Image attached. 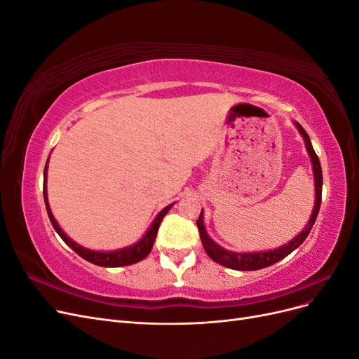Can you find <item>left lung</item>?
Masks as SVG:
<instances>
[{"label":"left lung","mask_w":359,"mask_h":359,"mask_svg":"<svg viewBox=\"0 0 359 359\" xmlns=\"http://www.w3.org/2000/svg\"><path fill=\"white\" fill-rule=\"evenodd\" d=\"M299 133L302 135L304 140H306V148L309 151V154L311 157V163H313V172H314V184H316V201H314V210L313 214L310 217V222L309 224L304 227V231L293 238L292 241H289L287 244L281 245L276 250H271V252H259V253H235V252H229V250H226L223 247H220L219 244H215L211 238L208 236L205 231V226H203V210L201 211L199 219L196 222L198 224V229H199V235H201V240H202V245L205 248L206 255H208L214 262L220 264L226 268H231V269H238V271H256V269H262L266 266L274 265L278 260L285 259L287 255H290L293 250L298 248L304 241H306L307 235L310 233L311 227L316 222V217L319 214L320 210V202H322V168H320V161L318 154L314 153L313 145L310 142V137L307 135L306 130L302 128V126L299 123H295Z\"/></svg>","instance_id":"obj_1"}]
</instances>
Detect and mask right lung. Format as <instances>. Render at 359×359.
Returning a JSON list of instances; mask_svg holds the SVG:
<instances>
[{
	"instance_id": "right-lung-1",
	"label": "right lung",
	"mask_w": 359,
	"mask_h": 359,
	"mask_svg": "<svg viewBox=\"0 0 359 359\" xmlns=\"http://www.w3.org/2000/svg\"><path fill=\"white\" fill-rule=\"evenodd\" d=\"M46 169H48V163L45 166V172H43V196H45V203H46V211H48V215H49V220L53 226V229L57 231V233L62 238V241L66 243L72 250H74L76 253H78L81 257H83L85 260H88V262L94 264V265H99V266H111V268H115V266H126V265H132V264H136L139 262V260L145 259L151 248H153L154 245V241H156V236H157V231L160 227V223L163 220V217H165L168 214V211L170 210V206H166L165 210H161L158 212V215L154 219L153 224L149 226V229L147 231V233L144 235L142 240H140L139 243H136L135 245H130V247H126V248H121V250H116V252H107V253H103V252H94V250H88V248H83L81 247L79 244H76L74 241H72L70 238L64 233L61 231V227L58 226L57 220L53 219V215L50 212V208H49V203H48V193H46Z\"/></svg>"
}]
</instances>
